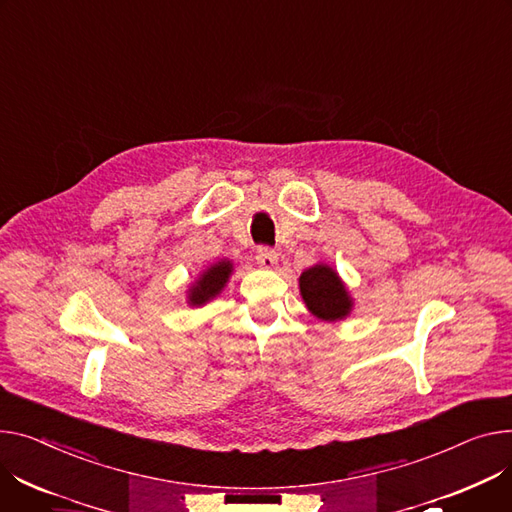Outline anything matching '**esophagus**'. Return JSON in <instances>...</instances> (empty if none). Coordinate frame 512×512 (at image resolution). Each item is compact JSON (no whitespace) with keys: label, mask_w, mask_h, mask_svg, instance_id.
I'll list each match as a JSON object with an SVG mask.
<instances>
[{"label":"esophagus","mask_w":512,"mask_h":512,"mask_svg":"<svg viewBox=\"0 0 512 512\" xmlns=\"http://www.w3.org/2000/svg\"><path fill=\"white\" fill-rule=\"evenodd\" d=\"M255 259H257V265L261 269H274L278 265V253L271 251V249H259Z\"/></svg>","instance_id":"1"}]
</instances>
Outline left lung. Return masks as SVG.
Instances as JSON below:
<instances>
[{
	"mask_svg": "<svg viewBox=\"0 0 512 512\" xmlns=\"http://www.w3.org/2000/svg\"><path fill=\"white\" fill-rule=\"evenodd\" d=\"M298 288L309 313L325 323L344 321L354 311V298L346 282L329 263L306 267L298 278Z\"/></svg>",
	"mask_w": 512,
	"mask_h": 512,
	"instance_id": "8db88e82",
	"label": "left lung"
}]
</instances>
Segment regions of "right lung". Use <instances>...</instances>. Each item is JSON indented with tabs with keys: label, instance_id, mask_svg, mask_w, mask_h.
Instances as JSON below:
<instances>
[{
	"label": "right lung",
	"instance_id": "add662e5",
	"mask_svg": "<svg viewBox=\"0 0 512 512\" xmlns=\"http://www.w3.org/2000/svg\"><path fill=\"white\" fill-rule=\"evenodd\" d=\"M234 271V263L230 259H218L212 265L203 267L195 282L187 288V304L189 306H206L210 300L218 298L226 288Z\"/></svg>",
	"mask_w": 512,
	"mask_h": 512
}]
</instances>
